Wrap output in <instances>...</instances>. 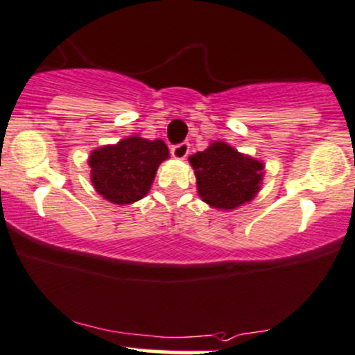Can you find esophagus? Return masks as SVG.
<instances>
[{"label": "esophagus", "instance_id": "esophagus-1", "mask_svg": "<svg viewBox=\"0 0 355 355\" xmlns=\"http://www.w3.org/2000/svg\"><path fill=\"white\" fill-rule=\"evenodd\" d=\"M170 152H172V155L175 157V159L183 160L187 155H189V152H190V144H189V142H182V144L173 145V147L170 148Z\"/></svg>", "mask_w": 355, "mask_h": 355}]
</instances>
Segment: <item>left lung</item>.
Instances as JSON below:
<instances>
[{
	"mask_svg": "<svg viewBox=\"0 0 355 355\" xmlns=\"http://www.w3.org/2000/svg\"><path fill=\"white\" fill-rule=\"evenodd\" d=\"M203 202L218 210H233L258 193L263 164L243 155L225 142L190 157Z\"/></svg>",
	"mask_w": 355,
	"mask_h": 355,
	"instance_id": "8db88e82",
	"label": "left lung"
}]
</instances>
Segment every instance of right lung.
<instances>
[{"label": "right lung", "instance_id": "add662e5", "mask_svg": "<svg viewBox=\"0 0 355 355\" xmlns=\"http://www.w3.org/2000/svg\"><path fill=\"white\" fill-rule=\"evenodd\" d=\"M168 157L164 140L129 137L91 153V177L96 190L117 205L144 198L159 165Z\"/></svg>", "mask_w": 355, "mask_h": 355}]
</instances>
